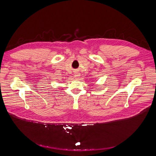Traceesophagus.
<instances>
[{
    "mask_svg": "<svg viewBox=\"0 0 156 156\" xmlns=\"http://www.w3.org/2000/svg\"><path fill=\"white\" fill-rule=\"evenodd\" d=\"M79 77H80V73H78V72L75 73V74H74V77H75V79H78Z\"/></svg>",
    "mask_w": 156,
    "mask_h": 156,
    "instance_id": "1",
    "label": "esophagus"
}]
</instances>
